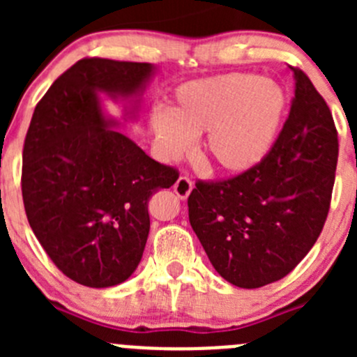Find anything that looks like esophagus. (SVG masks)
Wrapping results in <instances>:
<instances>
[{
	"mask_svg": "<svg viewBox=\"0 0 357 357\" xmlns=\"http://www.w3.org/2000/svg\"><path fill=\"white\" fill-rule=\"evenodd\" d=\"M192 190H193V183H192V179L186 178V176H179L178 181L174 183V192L181 200L188 199L190 193H192Z\"/></svg>",
	"mask_w": 357,
	"mask_h": 357,
	"instance_id": "esophagus-1",
	"label": "esophagus"
}]
</instances>
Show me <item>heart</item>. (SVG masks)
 I'll use <instances>...</instances> for the list:
<instances>
[{
    "label": "heart",
    "mask_w": 357,
    "mask_h": 357,
    "mask_svg": "<svg viewBox=\"0 0 357 357\" xmlns=\"http://www.w3.org/2000/svg\"><path fill=\"white\" fill-rule=\"evenodd\" d=\"M287 114V93L273 79L228 74L179 86L149 129L157 153L181 157L202 135L199 153L211 171L247 174L271 152Z\"/></svg>",
    "instance_id": "b5f03b06"
}]
</instances>
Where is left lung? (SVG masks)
<instances>
[{"instance_id":"left-lung-1","label":"left lung","mask_w":357,"mask_h":357,"mask_svg":"<svg viewBox=\"0 0 357 357\" xmlns=\"http://www.w3.org/2000/svg\"><path fill=\"white\" fill-rule=\"evenodd\" d=\"M295 98L268 157L247 174L197 183L193 231L215 271L240 289L287 276L321 233L330 208L338 139L333 117L307 75L294 68Z\"/></svg>"}]
</instances>
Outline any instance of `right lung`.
<instances>
[{
  "label": "right lung",
  "instance_id": "1",
  "mask_svg": "<svg viewBox=\"0 0 357 357\" xmlns=\"http://www.w3.org/2000/svg\"><path fill=\"white\" fill-rule=\"evenodd\" d=\"M153 63L84 59L36 105L24 143L22 197L29 225L56 268L74 282L107 289L142 261L149 200L178 179L119 128L138 121ZM121 117L105 110V98Z\"/></svg>",
  "mask_w": 357,
  "mask_h": 357
}]
</instances>
